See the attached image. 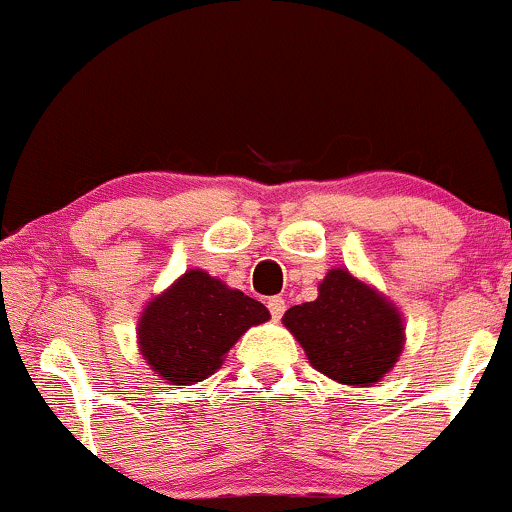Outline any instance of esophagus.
Segmentation results:
<instances>
[{"mask_svg": "<svg viewBox=\"0 0 512 512\" xmlns=\"http://www.w3.org/2000/svg\"><path fill=\"white\" fill-rule=\"evenodd\" d=\"M267 308H269V313H272L274 320H279V317L284 315V310H286V301L281 296H272L267 301Z\"/></svg>", "mask_w": 512, "mask_h": 512, "instance_id": "obj_1", "label": "esophagus"}]
</instances>
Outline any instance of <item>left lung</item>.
I'll use <instances>...</instances> for the list:
<instances>
[{"mask_svg":"<svg viewBox=\"0 0 512 512\" xmlns=\"http://www.w3.org/2000/svg\"><path fill=\"white\" fill-rule=\"evenodd\" d=\"M284 325L310 363L344 385L378 383L402 354V317L346 269H332L313 303L286 310Z\"/></svg>","mask_w":512,"mask_h":512,"instance_id":"left-lung-1","label":"left lung"}]
</instances>
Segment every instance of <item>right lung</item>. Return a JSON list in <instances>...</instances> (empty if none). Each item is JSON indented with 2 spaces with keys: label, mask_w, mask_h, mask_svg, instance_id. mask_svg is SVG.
<instances>
[{
  "label": "right lung",
  "mask_w": 512,
  "mask_h": 512,
  "mask_svg": "<svg viewBox=\"0 0 512 512\" xmlns=\"http://www.w3.org/2000/svg\"><path fill=\"white\" fill-rule=\"evenodd\" d=\"M269 310L202 269L182 274L154 298L139 322V346L151 368L173 385L209 378L248 327Z\"/></svg>",
  "instance_id": "1"
}]
</instances>
